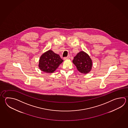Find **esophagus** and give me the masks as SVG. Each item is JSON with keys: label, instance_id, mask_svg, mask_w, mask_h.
<instances>
[{"label": "esophagus", "instance_id": "34e87169", "mask_svg": "<svg viewBox=\"0 0 128 128\" xmlns=\"http://www.w3.org/2000/svg\"><path fill=\"white\" fill-rule=\"evenodd\" d=\"M70 58V56L69 55H68V56H66V57H65V58H64V60H66V59H69Z\"/></svg>", "mask_w": 128, "mask_h": 128}]
</instances>
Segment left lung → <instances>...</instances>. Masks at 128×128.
I'll list each match as a JSON object with an SVG mask.
<instances>
[{"instance_id":"left-lung-1","label":"left lung","mask_w":128,"mask_h":128,"mask_svg":"<svg viewBox=\"0 0 128 128\" xmlns=\"http://www.w3.org/2000/svg\"><path fill=\"white\" fill-rule=\"evenodd\" d=\"M77 69L81 73L86 74L91 70L92 61L85 52L81 51L72 60Z\"/></svg>"}]
</instances>
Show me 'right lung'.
<instances>
[{
	"label": "right lung",
	"instance_id": "1",
	"mask_svg": "<svg viewBox=\"0 0 128 128\" xmlns=\"http://www.w3.org/2000/svg\"><path fill=\"white\" fill-rule=\"evenodd\" d=\"M63 60L60 56L49 50L42 55L40 58L39 67L43 72L52 73L55 71Z\"/></svg>",
	"mask_w": 128,
	"mask_h": 128
}]
</instances>
